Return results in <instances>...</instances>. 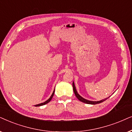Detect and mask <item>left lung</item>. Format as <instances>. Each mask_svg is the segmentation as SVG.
Masks as SVG:
<instances>
[{"label":"left lung","instance_id":"1","mask_svg":"<svg viewBox=\"0 0 132 132\" xmlns=\"http://www.w3.org/2000/svg\"><path fill=\"white\" fill-rule=\"evenodd\" d=\"M72 86H73V92H74V94L75 95V96H76V97L78 98V99L80 100V101L82 102V103H86V104H99V103H101L102 102L106 101V100L108 99V98H105L104 100H100V101H89V100H87L86 99H84V98H82L81 96H80V95L78 94V92H77V89H76V87H75V84H74V82L73 81V83H72Z\"/></svg>","mask_w":132,"mask_h":132}]
</instances>
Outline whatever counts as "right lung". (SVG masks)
Returning <instances> with one entry per match:
<instances>
[{"instance_id": "right-lung-1", "label": "right lung", "mask_w": 132, "mask_h": 132, "mask_svg": "<svg viewBox=\"0 0 132 132\" xmlns=\"http://www.w3.org/2000/svg\"><path fill=\"white\" fill-rule=\"evenodd\" d=\"M54 92H55V89H54V91H53V93H52V94L51 95V96H50V98H49V99H48V100H46V101L44 102V103H40V104H36V105H35V106H36V107H37V106H43V105H45V104H48V103H49V102H50V101H51V100H52V97H53V96H54Z\"/></svg>"}]
</instances>
